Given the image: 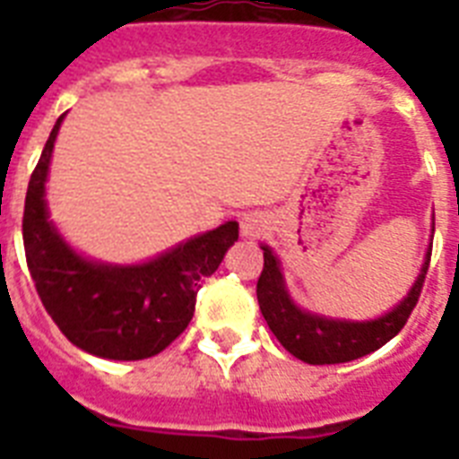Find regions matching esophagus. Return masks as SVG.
<instances>
[{
	"mask_svg": "<svg viewBox=\"0 0 459 459\" xmlns=\"http://www.w3.org/2000/svg\"><path fill=\"white\" fill-rule=\"evenodd\" d=\"M269 230V221L262 213H248L241 218V234L246 238H257Z\"/></svg>",
	"mask_w": 459,
	"mask_h": 459,
	"instance_id": "obj_1",
	"label": "esophagus"
}]
</instances>
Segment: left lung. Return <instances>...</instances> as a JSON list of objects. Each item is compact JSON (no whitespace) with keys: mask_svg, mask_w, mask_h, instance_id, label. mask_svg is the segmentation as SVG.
Here are the masks:
<instances>
[{"mask_svg":"<svg viewBox=\"0 0 459 459\" xmlns=\"http://www.w3.org/2000/svg\"><path fill=\"white\" fill-rule=\"evenodd\" d=\"M432 234H435V218H432ZM262 250H264V269L257 280L259 310L264 315L278 342L291 356L303 363H310V366H331V363L356 360L360 356L372 354L384 347L388 340L395 338L419 303L429 266V255H432V246H429L419 278L393 310L377 319H368V322H350V319H333L296 306L287 291L280 259L275 257L269 246H262Z\"/></svg>","mask_w":459,"mask_h":459,"instance_id":"obj_1","label":"left lung"}]
</instances>
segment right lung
<instances>
[{"instance_id": "1", "label": "right lung", "mask_w": 459, "mask_h": 459, "mask_svg": "<svg viewBox=\"0 0 459 459\" xmlns=\"http://www.w3.org/2000/svg\"><path fill=\"white\" fill-rule=\"evenodd\" d=\"M56 119L24 197L27 266L52 322L75 347L99 359L142 360L179 338L193 319L202 282L216 273L238 238V222L197 234L142 264H108L82 257L50 221L46 181Z\"/></svg>"}]
</instances>
